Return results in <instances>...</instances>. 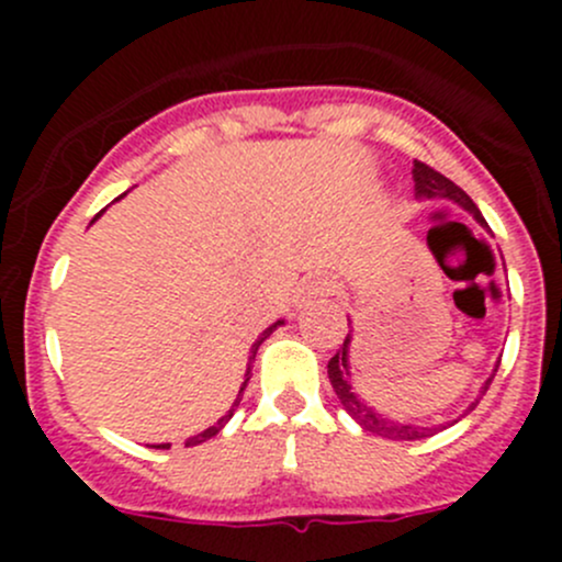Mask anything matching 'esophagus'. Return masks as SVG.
<instances>
[{
  "mask_svg": "<svg viewBox=\"0 0 562 562\" xmlns=\"http://www.w3.org/2000/svg\"><path fill=\"white\" fill-rule=\"evenodd\" d=\"M328 293V282L326 280H310L304 285V299H317V296H326Z\"/></svg>",
  "mask_w": 562,
  "mask_h": 562,
  "instance_id": "1",
  "label": "esophagus"
}]
</instances>
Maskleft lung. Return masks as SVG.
I'll return each instance as SVG.
<instances>
[{
  "label": "left lung",
  "mask_w": 562,
  "mask_h": 562,
  "mask_svg": "<svg viewBox=\"0 0 562 562\" xmlns=\"http://www.w3.org/2000/svg\"><path fill=\"white\" fill-rule=\"evenodd\" d=\"M413 181H416V198H424V201L457 203L459 209H464L468 214H473V220L481 225V228L490 231V225H486V220L481 217L479 206L470 201L468 192H464L462 187H457L451 179H446L443 173H438L435 168L424 166V162L413 160ZM350 342H353V334H348V337H345L342 348H339L337 353L331 356V361H328V381H331L334 394L339 396V402H342L345 411L350 413V418H356L361 427L370 429V432H375V435H381V438H389V440H418V438H429V435H435L438 429H443V427H416V424L396 422V418L383 416V413L378 411V407H372L367 400H361L359 391L353 389V375H350ZM497 367H501V361H497L495 370H492V375L486 378L484 386H481L479 400L486 394V389H490ZM479 400L470 402L468 411H464L462 416H468V413L479 405Z\"/></svg>",
  "instance_id": "obj_1"
}]
</instances>
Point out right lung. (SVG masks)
I'll use <instances>...</instances> for the list:
<instances>
[{
	"instance_id": "right-lung-1",
	"label": "right lung",
	"mask_w": 562,
	"mask_h": 562,
	"mask_svg": "<svg viewBox=\"0 0 562 562\" xmlns=\"http://www.w3.org/2000/svg\"><path fill=\"white\" fill-rule=\"evenodd\" d=\"M100 214H103V212H100ZM100 214H98V217H100ZM98 217H94V220H98ZM94 220H92V223H94ZM282 323H285V321H282V317H280V321H274V323H271V326L266 328V331L260 334L258 339H255V342H252V348H249V359H247L245 383H241V389H239V394H236V400H234V405H231V411L225 413L223 418H217V424H214V427H209V429H203V432H198V435H192V438H187V440H184V446H198V443H203V440L214 438V435H217L220 429H223L225 424L231 422V416H234V411H236V407H239V402H241V394H245V389H247L249 378H252V359H255V353H258V348H260V345H263V339H269V337H271V331H277V328H280ZM155 449H171V443H157Z\"/></svg>"
}]
</instances>
